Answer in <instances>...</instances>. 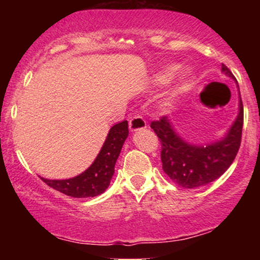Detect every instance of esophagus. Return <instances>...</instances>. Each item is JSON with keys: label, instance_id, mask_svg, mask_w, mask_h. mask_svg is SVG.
Returning a JSON list of instances; mask_svg holds the SVG:
<instances>
[{"label": "esophagus", "instance_id": "obj_1", "mask_svg": "<svg viewBox=\"0 0 260 260\" xmlns=\"http://www.w3.org/2000/svg\"><path fill=\"white\" fill-rule=\"evenodd\" d=\"M147 127V121L142 117V116L137 115L133 116L129 120V129L131 131H140L144 129Z\"/></svg>", "mask_w": 260, "mask_h": 260}]
</instances>
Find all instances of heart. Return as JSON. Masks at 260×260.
<instances>
[{
  "label": "heart",
  "mask_w": 260,
  "mask_h": 260,
  "mask_svg": "<svg viewBox=\"0 0 260 260\" xmlns=\"http://www.w3.org/2000/svg\"><path fill=\"white\" fill-rule=\"evenodd\" d=\"M170 74H171V70L166 71L165 73L159 74V76L156 77V82L157 83L166 82L170 77ZM189 79H190V71H188V70L181 71L180 74H178V86H180V89L184 88V86L188 84V82H189Z\"/></svg>",
  "instance_id": "1"
}]
</instances>
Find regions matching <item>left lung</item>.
Listing matches in <instances>:
<instances>
[{"mask_svg": "<svg viewBox=\"0 0 260 260\" xmlns=\"http://www.w3.org/2000/svg\"><path fill=\"white\" fill-rule=\"evenodd\" d=\"M221 70L234 78L225 64ZM150 127L160 139L161 162L165 174L181 187H201L220 177L235 160L242 139L243 104L240 100V112L228 136L207 147H197L182 140L165 116L151 122Z\"/></svg>", "mask_w": 260, "mask_h": 260, "instance_id": "left-lung-1", "label": "left lung"}]
</instances>
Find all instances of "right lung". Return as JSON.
Listing matches in <instances>:
<instances>
[{"label": "right lung", "mask_w": 260, "mask_h": 260, "mask_svg": "<svg viewBox=\"0 0 260 260\" xmlns=\"http://www.w3.org/2000/svg\"><path fill=\"white\" fill-rule=\"evenodd\" d=\"M127 137L128 123L127 121H122L111 127L99 155L83 174L70 180H41L53 189L74 198H88L101 194L109 187L115 172L116 161Z\"/></svg>", "instance_id": "obj_1"}]
</instances>
